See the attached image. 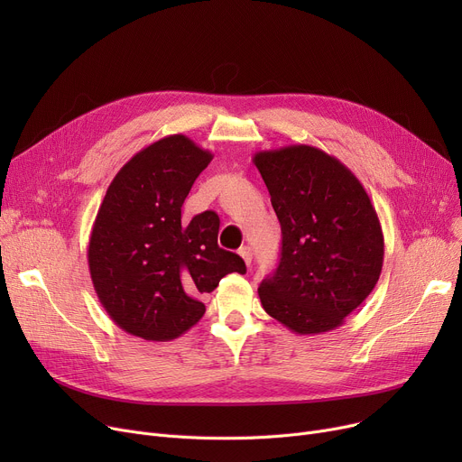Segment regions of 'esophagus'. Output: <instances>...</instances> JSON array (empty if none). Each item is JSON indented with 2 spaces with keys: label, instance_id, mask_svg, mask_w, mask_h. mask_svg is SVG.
<instances>
[{
  "label": "esophagus",
  "instance_id": "1",
  "mask_svg": "<svg viewBox=\"0 0 462 462\" xmlns=\"http://www.w3.org/2000/svg\"><path fill=\"white\" fill-rule=\"evenodd\" d=\"M239 256L245 260L247 265H251V262H253V251H251V247H247V245L241 247V249H239Z\"/></svg>",
  "mask_w": 462,
  "mask_h": 462
}]
</instances>
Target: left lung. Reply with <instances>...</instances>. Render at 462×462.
<instances>
[{
  "label": "left lung",
  "instance_id": "obj_1",
  "mask_svg": "<svg viewBox=\"0 0 462 462\" xmlns=\"http://www.w3.org/2000/svg\"><path fill=\"white\" fill-rule=\"evenodd\" d=\"M282 230L277 272L263 279V310L298 335L341 326L373 292L383 263L376 209L352 170L307 143L256 152Z\"/></svg>",
  "mask_w": 462,
  "mask_h": 462
}]
</instances>
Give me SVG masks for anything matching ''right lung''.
<instances>
[{
  "mask_svg": "<svg viewBox=\"0 0 462 462\" xmlns=\"http://www.w3.org/2000/svg\"><path fill=\"white\" fill-rule=\"evenodd\" d=\"M213 155L185 134L145 145L121 166L97 211L88 245L95 294L124 331L178 338L206 312L199 300L228 273L247 272L217 245L215 211L181 221L187 194Z\"/></svg>",
  "mask_w": 462,
  "mask_h": 462,
  "instance_id": "right-lung-1",
  "label": "right lung"
}]
</instances>
